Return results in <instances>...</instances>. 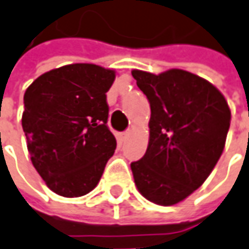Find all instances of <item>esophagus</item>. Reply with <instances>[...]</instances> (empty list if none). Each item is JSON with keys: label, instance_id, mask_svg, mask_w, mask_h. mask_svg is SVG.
<instances>
[{"label": "esophagus", "instance_id": "1", "mask_svg": "<svg viewBox=\"0 0 249 249\" xmlns=\"http://www.w3.org/2000/svg\"><path fill=\"white\" fill-rule=\"evenodd\" d=\"M128 135H129V132H128V131H125V132L120 133V135H118V138H120V141H125V139L128 138Z\"/></svg>", "mask_w": 249, "mask_h": 249}]
</instances>
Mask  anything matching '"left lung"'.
Listing matches in <instances>:
<instances>
[{
  "label": "left lung",
  "mask_w": 249,
  "mask_h": 249,
  "mask_svg": "<svg viewBox=\"0 0 249 249\" xmlns=\"http://www.w3.org/2000/svg\"><path fill=\"white\" fill-rule=\"evenodd\" d=\"M150 103V138L131 164L135 184L149 201H183L210 176L225 149L230 108L211 82L180 69L151 74L132 70Z\"/></svg>",
  "instance_id": "1"
}]
</instances>
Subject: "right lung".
<instances>
[{"instance_id": "obj_1", "label": "right lung", "mask_w": 249, "mask_h": 249, "mask_svg": "<svg viewBox=\"0 0 249 249\" xmlns=\"http://www.w3.org/2000/svg\"><path fill=\"white\" fill-rule=\"evenodd\" d=\"M114 78V70L74 63L39 75L24 92L22 126L31 162L53 193H89L114 154L106 102Z\"/></svg>"}]
</instances>
